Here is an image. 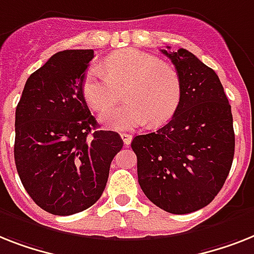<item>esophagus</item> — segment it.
<instances>
[{"instance_id": "1", "label": "esophagus", "mask_w": 254, "mask_h": 254, "mask_svg": "<svg viewBox=\"0 0 254 254\" xmlns=\"http://www.w3.org/2000/svg\"><path fill=\"white\" fill-rule=\"evenodd\" d=\"M121 137H122L123 142H125V145L128 146L132 141V135L129 133H121Z\"/></svg>"}]
</instances>
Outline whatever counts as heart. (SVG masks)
I'll list each match as a JSON object with an SVG mask.
<instances>
[{
    "instance_id": "heart-1",
    "label": "heart",
    "mask_w": 254,
    "mask_h": 254,
    "mask_svg": "<svg viewBox=\"0 0 254 254\" xmlns=\"http://www.w3.org/2000/svg\"><path fill=\"white\" fill-rule=\"evenodd\" d=\"M104 73L91 67L81 81V94L96 112H105L122 98L128 101L102 115V122L115 129L145 125L160 126L177 113L182 100L178 71L156 56L137 49H122L104 61Z\"/></svg>"
}]
</instances>
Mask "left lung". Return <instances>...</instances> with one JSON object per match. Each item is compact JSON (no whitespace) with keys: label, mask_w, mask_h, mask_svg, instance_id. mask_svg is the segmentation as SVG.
<instances>
[{"label":"left lung","mask_w":254,"mask_h":254,"mask_svg":"<svg viewBox=\"0 0 254 254\" xmlns=\"http://www.w3.org/2000/svg\"><path fill=\"white\" fill-rule=\"evenodd\" d=\"M161 49L182 80V100L167 125L133 137L137 178L153 204L173 214L209 205L223 187L235 152L231 105L214 70L186 49Z\"/></svg>","instance_id":"obj_1"}]
</instances>
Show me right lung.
Returning <instances> with one entry per match:
<instances>
[{
	"mask_svg": "<svg viewBox=\"0 0 254 254\" xmlns=\"http://www.w3.org/2000/svg\"><path fill=\"white\" fill-rule=\"evenodd\" d=\"M92 49L64 50L27 79L15 110L14 158L23 187L54 215L85 210L101 197L110 163L122 149L114 131L98 129L81 81Z\"/></svg>",
	"mask_w": 254,
	"mask_h": 254,
	"instance_id": "1",
	"label": "right lung"
}]
</instances>
